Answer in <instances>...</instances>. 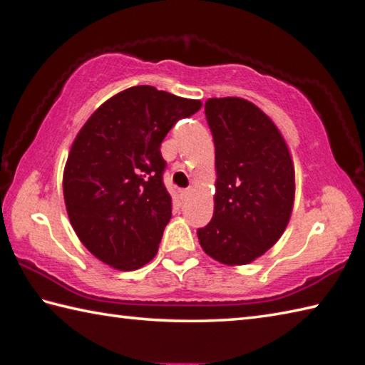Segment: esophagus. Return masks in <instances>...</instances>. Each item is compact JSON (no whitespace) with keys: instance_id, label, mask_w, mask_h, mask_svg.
Returning a JSON list of instances; mask_svg holds the SVG:
<instances>
[{"instance_id":"34e87169","label":"esophagus","mask_w":365,"mask_h":365,"mask_svg":"<svg viewBox=\"0 0 365 365\" xmlns=\"http://www.w3.org/2000/svg\"><path fill=\"white\" fill-rule=\"evenodd\" d=\"M178 193H180L182 200H187V197L191 195V188H182L180 191H178Z\"/></svg>"}]
</instances>
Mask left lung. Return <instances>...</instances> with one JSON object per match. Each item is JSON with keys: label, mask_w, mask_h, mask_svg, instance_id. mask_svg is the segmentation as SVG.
I'll return each instance as SVG.
<instances>
[{"label": "left lung", "mask_w": 365, "mask_h": 365, "mask_svg": "<svg viewBox=\"0 0 365 365\" xmlns=\"http://www.w3.org/2000/svg\"><path fill=\"white\" fill-rule=\"evenodd\" d=\"M205 119L215 145L217 191L212 220L197 228L204 252L223 264H247L286 230L295 175L274 123L244 98H209Z\"/></svg>", "instance_id": "obj_1"}]
</instances>
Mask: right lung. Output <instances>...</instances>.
<instances>
[{"mask_svg":"<svg viewBox=\"0 0 365 365\" xmlns=\"http://www.w3.org/2000/svg\"><path fill=\"white\" fill-rule=\"evenodd\" d=\"M200 108V101L134 86L101 105L79 130L63 197L73 230L98 260L130 271L156 255L172 214L161 143L178 119Z\"/></svg>","mask_w":365,"mask_h":365,"instance_id":"1","label":"right lung"}]
</instances>
